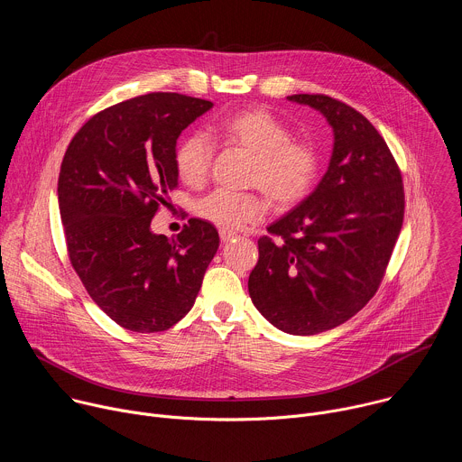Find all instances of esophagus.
Here are the masks:
<instances>
[{"mask_svg":"<svg viewBox=\"0 0 462 462\" xmlns=\"http://www.w3.org/2000/svg\"><path fill=\"white\" fill-rule=\"evenodd\" d=\"M219 236H221V241H223V243H228V241L234 239L237 234H236L234 230H225V228H221V230H219Z\"/></svg>","mask_w":462,"mask_h":462,"instance_id":"34e87169","label":"esophagus"}]
</instances>
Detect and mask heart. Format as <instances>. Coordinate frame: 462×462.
Returning a JSON list of instances; mask_svg holds the SVG:
<instances>
[{
	"label": "heart",
	"mask_w": 462,
	"mask_h": 462,
	"mask_svg": "<svg viewBox=\"0 0 462 462\" xmlns=\"http://www.w3.org/2000/svg\"><path fill=\"white\" fill-rule=\"evenodd\" d=\"M208 134L226 148H239L254 155L248 182L269 193L280 208L301 203L318 182L321 155L310 141L291 139L285 122L271 111L246 107L225 115L210 124ZM214 146L201 135H186L175 148V171L188 186L207 182L212 168ZM271 203L259 191H230L217 188L197 201V214L225 230H237L257 223L269 214Z\"/></svg>",
	"instance_id": "heart-1"
}]
</instances>
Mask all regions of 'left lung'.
Returning <instances> with one entry per match:
<instances>
[{
    "instance_id": "1",
    "label": "left lung",
    "mask_w": 462,
    "mask_h": 462,
    "mask_svg": "<svg viewBox=\"0 0 462 462\" xmlns=\"http://www.w3.org/2000/svg\"><path fill=\"white\" fill-rule=\"evenodd\" d=\"M335 129L316 189L257 241L248 278L255 309L289 335H318L355 316L378 291L404 221L401 168L376 127L327 95H292Z\"/></svg>"
}]
</instances>
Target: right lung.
<instances>
[{
    "mask_svg": "<svg viewBox=\"0 0 462 462\" xmlns=\"http://www.w3.org/2000/svg\"><path fill=\"white\" fill-rule=\"evenodd\" d=\"M212 106L141 95L93 115L65 150L58 205L69 261L91 300L127 331L161 333L184 318L219 248L203 219H188L171 239L152 232L179 186L180 131Z\"/></svg>",
    "mask_w": 462,
    "mask_h": 462,
    "instance_id": "right-lung-1",
    "label": "right lung"
}]
</instances>
